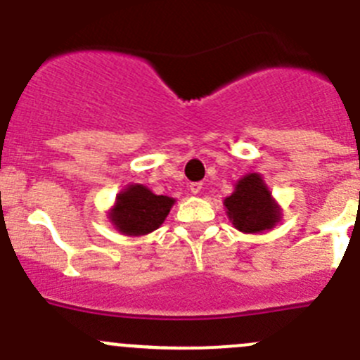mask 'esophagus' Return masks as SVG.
Here are the masks:
<instances>
[{
    "instance_id": "esophagus-1",
    "label": "esophagus",
    "mask_w": 360,
    "mask_h": 360,
    "mask_svg": "<svg viewBox=\"0 0 360 360\" xmlns=\"http://www.w3.org/2000/svg\"><path fill=\"white\" fill-rule=\"evenodd\" d=\"M200 190H202V183H191L190 184V191L193 195H197V193H200Z\"/></svg>"
}]
</instances>
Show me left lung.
I'll use <instances>...</instances> for the list:
<instances>
[{
	"instance_id": "left-lung-1",
	"label": "left lung",
	"mask_w": 360,
	"mask_h": 360,
	"mask_svg": "<svg viewBox=\"0 0 360 360\" xmlns=\"http://www.w3.org/2000/svg\"><path fill=\"white\" fill-rule=\"evenodd\" d=\"M224 205L231 223L244 233L270 230L281 219V212L271 200L270 191L257 174H249L238 181L233 193L224 200Z\"/></svg>"
}]
</instances>
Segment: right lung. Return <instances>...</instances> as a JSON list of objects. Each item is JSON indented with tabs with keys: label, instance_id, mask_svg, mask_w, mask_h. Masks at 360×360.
Listing matches in <instances>:
<instances>
[{
	"label": "right lung",
	"instance_id": "add662e5",
	"mask_svg": "<svg viewBox=\"0 0 360 360\" xmlns=\"http://www.w3.org/2000/svg\"><path fill=\"white\" fill-rule=\"evenodd\" d=\"M172 203V198L151 193L141 184H132L120 193L111 221L122 233L146 235L165 221Z\"/></svg>",
	"mask_w": 360,
	"mask_h": 360
}]
</instances>
